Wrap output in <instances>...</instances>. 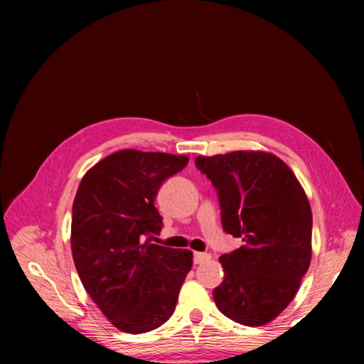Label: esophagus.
<instances>
[{"label":"esophagus","mask_w":364,"mask_h":364,"mask_svg":"<svg viewBox=\"0 0 364 364\" xmlns=\"http://www.w3.org/2000/svg\"><path fill=\"white\" fill-rule=\"evenodd\" d=\"M211 259V255L210 253H205V252H196L194 253V262L196 264H202V262H206Z\"/></svg>","instance_id":"esophagus-1"}]
</instances>
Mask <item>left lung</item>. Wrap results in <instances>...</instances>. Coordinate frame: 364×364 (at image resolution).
<instances>
[{
	"label": "left lung",
	"instance_id": "8db88e82",
	"mask_svg": "<svg viewBox=\"0 0 364 364\" xmlns=\"http://www.w3.org/2000/svg\"><path fill=\"white\" fill-rule=\"evenodd\" d=\"M218 189L222 225L244 245L222 255L213 296L231 321L266 326L288 306L311 262L313 214L304 188L275 154L239 150L197 156Z\"/></svg>",
	"mask_w": 364,
	"mask_h": 364
}]
</instances>
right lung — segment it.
Wrapping results in <instances>:
<instances>
[{
    "label": "right lung",
    "instance_id": "right-lung-1",
    "mask_svg": "<svg viewBox=\"0 0 364 364\" xmlns=\"http://www.w3.org/2000/svg\"><path fill=\"white\" fill-rule=\"evenodd\" d=\"M188 162L183 154L120 150L89 168L76 191V270L107 321L127 333L158 328L173 314L192 267L191 250L151 242L162 228L158 189Z\"/></svg>",
    "mask_w": 364,
    "mask_h": 364
}]
</instances>
